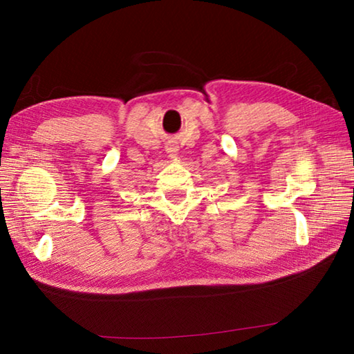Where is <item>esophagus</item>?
Segmentation results:
<instances>
[{"label":"esophagus","instance_id":"1","mask_svg":"<svg viewBox=\"0 0 354 354\" xmlns=\"http://www.w3.org/2000/svg\"><path fill=\"white\" fill-rule=\"evenodd\" d=\"M171 151H173V149H171ZM171 151H169V153H171Z\"/></svg>","mask_w":354,"mask_h":354}]
</instances>
